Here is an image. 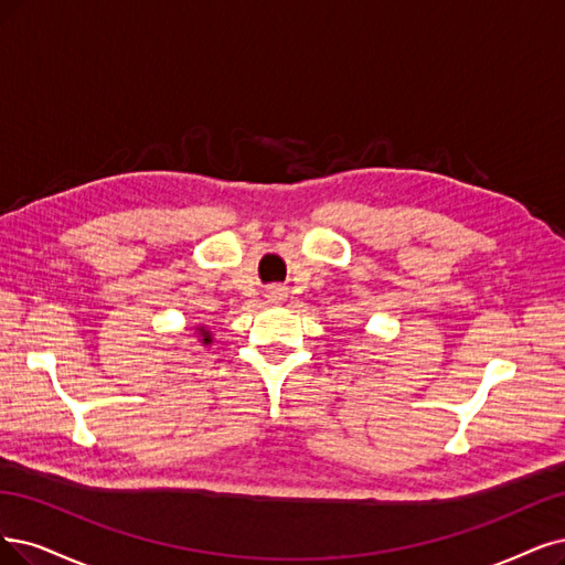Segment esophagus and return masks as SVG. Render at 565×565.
<instances>
[{"instance_id": "obj_1", "label": "esophagus", "mask_w": 565, "mask_h": 565, "mask_svg": "<svg viewBox=\"0 0 565 565\" xmlns=\"http://www.w3.org/2000/svg\"><path fill=\"white\" fill-rule=\"evenodd\" d=\"M267 298H269V300H275V302H277V300H281V298H284V288H269Z\"/></svg>"}]
</instances>
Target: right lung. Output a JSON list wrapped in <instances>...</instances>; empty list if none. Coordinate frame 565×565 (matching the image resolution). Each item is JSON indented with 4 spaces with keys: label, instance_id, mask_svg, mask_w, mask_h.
I'll return each mask as SVG.
<instances>
[{
    "label": "right lung",
    "instance_id": "1",
    "mask_svg": "<svg viewBox=\"0 0 565 565\" xmlns=\"http://www.w3.org/2000/svg\"><path fill=\"white\" fill-rule=\"evenodd\" d=\"M200 338H202V342H204V344L212 342V335H209V332H206L204 328H200Z\"/></svg>",
    "mask_w": 565,
    "mask_h": 565
}]
</instances>
